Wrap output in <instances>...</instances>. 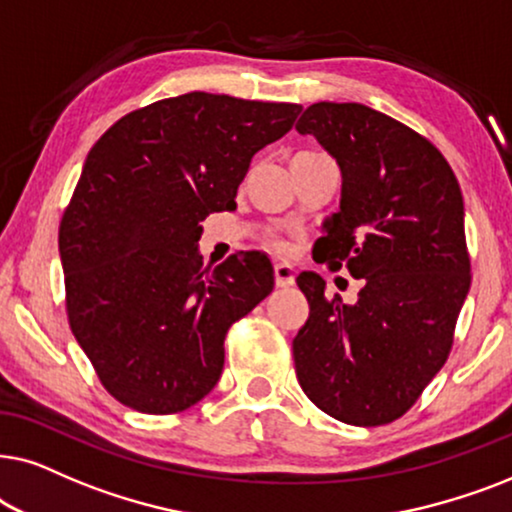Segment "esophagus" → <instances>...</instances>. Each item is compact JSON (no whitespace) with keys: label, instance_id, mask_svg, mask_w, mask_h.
<instances>
[{"label":"esophagus","instance_id":"34e87169","mask_svg":"<svg viewBox=\"0 0 512 512\" xmlns=\"http://www.w3.org/2000/svg\"><path fill=\"white\" fill-rule=\"evenodd\" d=\"M274 278L278 288H290V285H295V269H292V264L288 262H276Z\"/></svg>","mask_w":512,"mask_h":512}]
</instances>
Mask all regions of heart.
Segmentation results:
<instances>
[{
    "mask_svg": "<svg viewBox=\"0 0 512 512\" xmlns=\"http://www.w3.org/2000/svg\"><path fill=\"white\" fill-rule=\"evenodd\" d=\"M274 245H276V248H278V250H285V243H281V241H276Z\"/></svg>",
    "mask_w": 512,
    "mask_h": 512,
    "instance_id": "obj_1",
    "label": "heart"
}]
</instances>
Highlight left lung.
Listing matches in <instances>:
<instances>
[{
  "mask_svg": "<svg viewBox=\"0 0 512 512\" xmlns=\"http://www.w3.org/2000/svg\"><path fill=\"white\" fill-rule=\"evenodd\" d=\"M342 173L313 257L360 278L356 302L297 276L309 318L292 339L299 386L325 414L381 426L417 403L452 349L470 290L459 182L438 149L360 102H313L297 121Z\"/></svg>",
  "mask_w": 512,
  "mask_h": 512,
  "instance_id": "left-lung-1",
  "label": "left lung"
}]
</instances>
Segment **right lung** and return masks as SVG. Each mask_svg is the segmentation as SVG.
<instances>
[{
    "label": "right lung",
    "instance_id": "add662e5",
    "mask_svg": "<svg viewBox=\"0 0 512 512\" xmlns=\"http://www.w3.org/2000/svg\"><path fill=\"white\" fill-rule=\"evenodd\" d=\"M299 105L185 93L119 119L86 156L60 222L72 335L119 403L173 414L220 381L224 337L274 290L260 250L213 271L201 222L236 208L252 156Z\"/></svg>",
    "mask_w": 512,
    "mask_h": 512
}]
</instances>
